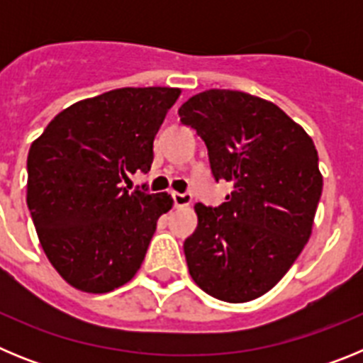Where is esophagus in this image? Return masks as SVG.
<instances>
[{"mask_svg":"<svg viewBox=\"0 0 363 363\" xmlns=\"http://www.w3.org/2000/svg\"><path fill=\"white\" fill-rule=\"evenodd\" d=\"M172 201H174L176 207H182V205H189L192 201V196L189 192H171Z\"/></svg>","mask_w":363,"mask_h":363,"instance_id":"1","label":"esophagus"}]
</instances>
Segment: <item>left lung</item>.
Segmentation results:
<instances>
[{"label":"left lung","mask_w":363,"mask_h":363,"mask_svg":"<svg viewBox=\"0 0 363 363\" xmlns=\"http://www.w3.org/2000/svg\"><path fill=\"white\" fill-rule=\"evenodd\" d=\"M209 154L214 182L233 192L218 207L196 205L184 242L192 280L229 303L272 289L306 247L323 179L306 130L271 101L240 91L200 92L178 108Z\"/></svg>","instance_id":"obj_1"}]
</instances>
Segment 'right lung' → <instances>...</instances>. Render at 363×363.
<instances>
[{
	"label": "right lung",
	"instance_id": "1",
	"mask_svg": "<svg viewBox=\"0 0 363 363\" xmlns=\"http://www.w3.org/2000/svg\"><path fill=\"white\" fill-rule=\"evenodd\" d=\"M179 89H116L60 112L30 145L27 205L62 278L85 293L127 284L145 258L167 192L121 185L152 165L154 136Z\"/></svg>",
	"mask_w": 363,
	"mask_h": 363
}]
</instances>
